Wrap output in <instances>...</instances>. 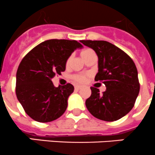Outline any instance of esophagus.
I'll return each mask as SVG.
<instances>
[{"label": "esophagus", "instance_id": "esophagus-1", "mask_svg": "<svg viewBox=\"0 0 155 155\" xmlns=\"http://www.w3.org/2000/svg\"><path fill=\"white\" fill-rule=\"evenodd\" d=\"M74 89H75L76 90H81V86H75V87H74Z\"/></svg>", "mask_w": 155, "mask_h": 155}]
</instances>
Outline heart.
<instances>
[{"label": "heart", "instance_id": "heart-1", "mask_svg": "<svg viewBox=\"0 0 155 155\" xmlns=\"http://www.w3.org/2000/svg\"><path fill=\"white\" fill-rule=\"evenodd\" d=\"M81 57L85 60V62H87L90 58L95 56V53L93 50L87 48L84 49V50H83L81 52ZM70 61H71V57H69L67 59L66 63H65V65H66V66H68V65H69L70 63ZM88 76V74H85V73H78V74H73V75L71 76V78H72L75 82L78 83V84H83V83H84L87 81Z\"/></svg>", "mask_w": 155, "mask_h": 155}]
</instances>
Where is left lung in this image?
Segmentation results:
<instances>
[{"label": "left lung", "instance_id": "1", "mask_svg": "<svg viewBox=\"0 0 155 155\" xmlns=\"http://www.w3.org/2000/svg\"><path fill=\"white\" fill-rule=\"evenodd\" d=\"M93 49L99 58V71L95 81L103 83L106 90L101 94L91 87L86 100L88 111L99 120L115 121L131 111L139 93L138 71L133 59L125 52L105 41H81Z\"/></svg>", "mask_w": 155, "mask_h": 155}]
</instances>
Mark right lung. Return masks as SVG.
Masks as SVG:
<instances>
[{"label":"right lung","instance_id":"obj_1","mask_svg":"<svg viewBox=\"0 0 155 155\" xmlns=\"http://www.w3.org/2000/svg\"><path fill=\"white\" fill-rule=\"evenodd\" d=\"M81 47L77 41L47 40L24 56L16 72V94L31 118L47 123L64 114L74 86L68 83L55 87L51 80L65 71L68 58Z\"/></svg>","mask_w":155,"mask_h":155}]
</instances>
